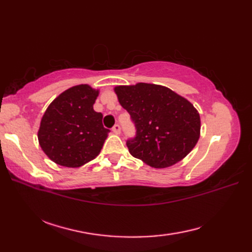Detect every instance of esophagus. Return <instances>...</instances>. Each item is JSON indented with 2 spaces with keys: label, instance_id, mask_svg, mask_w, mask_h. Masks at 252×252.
<instances>
[{
  "label": "esophagus",
  "instance_id": "obj_1",
  "mask_svg": "<svg viewBox=\"0 0 252 252\" xmlns=\"http://www.w3.org/2000/svg\"><path fill=\"white\" fill-rule=\"evenodd\" d=\"M112 132L115 133V134H120L121 132V127L119 125H115L114 127H112Z\"/></svg>",
  "mask_w": 252,
  "mask_h": 252
}]
</instances>
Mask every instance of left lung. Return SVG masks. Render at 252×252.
I'll list each match as a JSON object with an SVG mask.
<instances>
[{
    "mask_svg": "<svg viewBox=\"0 0 252 252\" xmlns=\"http://www.w3.org/2000/svg\"><path fill=\"white\" fill-rule=\"evenodd\" d=\"M115 93L136 127V136L126 142L133 157L162 169L178 163L195 147L200 116L183 96L162 85L142 82L118 85Z\"/></svg>",
    "mask_w": 252,
    "mask_h": 252,
    "instance_id": "left-lung-1",
    "label": "left lung"
}]
</instances>
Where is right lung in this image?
Wrapping results in <instances>:
<instances>
[{"label":"right lung","instance_id":"1","mask_svg":"<svg viewBox=\"0 0 252 252\" xmlns=\"http://www.w3.org/2000/svg\"><path fill=\"white\" fill-rule=\"evenodd\" d=\"M98 93L89 84H79L63 91L47 107L37 140L52 161L79 168L98 156L110 132L103 126V115L93 109Z\"/></svg>","mask_w":252,"mask_h":252}]
</instances>
